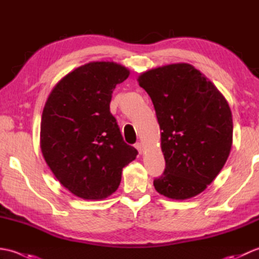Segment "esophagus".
<instances>
[{"mask_svg":"<svg viewBox=\"0 0 259 259\" xmlns=\"http://www.w3.org/2000/svg\"><path fill=\"white\" fill-rule=\"evenodd\" d=\"M135 147H136V149L137 150H138V152L139 153H142V152H144V145H142L141 144V142H137V144L135 145Z\"/></svg>","mask_w":259,"mask_h":259,"instance_id":"esophagus-1","label":"esophagus"}]
</instances>
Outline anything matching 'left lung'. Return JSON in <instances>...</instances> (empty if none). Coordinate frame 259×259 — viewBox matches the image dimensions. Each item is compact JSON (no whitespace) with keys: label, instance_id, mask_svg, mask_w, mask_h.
<instances>
[{"label":"left lung","instance_id":"obj_1","mask_svg":"<svg viewBox=\"0 0 259 259\" xmlns=\"http://www.w3.org/2000/svg\"><path fill=\"white\" fill-rule=\"evenodd\" d=\"M151 98L161 133L166 168L153 186L175 200L199 195L226 163L233 146V115L216 85L189 63L150 69L138 76Z\"/></svg>","mask_w":259,"mask_h":259}]
</instances>
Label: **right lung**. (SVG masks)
Masks as SVG:
<instances>
[{
	"label": "right lung",
	"mask_w": 259,
	"mask_h": 259,
	"mask_svg": "<svg viewBox=\"0 0 259 259\" xmlns=\"http://www.w3.org/2000/svg\"><path fill=\"white\" fill-rule=\"evenodd\" d=\"M129 74L115 62L83 64L54 85L43 108L42 155L60 184L82 199L112 195L123 167L138 155L110 113L114 88Z\"/></svg>",
	"instance_id": "add662e5"
}]
</instances>
